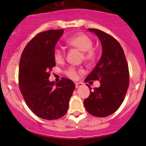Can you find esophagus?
Here are the masks:
<instances>
[{
	"mask_svg": "<svg viewBox=\"0 0 146 146\" xmlns=\"http://www.w3.org/2000/svg\"><path fill=\"white\" fill-rule=\"evenodd\" d=\"M83 85V83L82 82H76V88H78L80 87H82Z\"/></svg>",
	"mask_w": 146,
	"mask_h": 146,
	"instance_id": "obj_1",
	"label": "esophagus"
}]
</instances>
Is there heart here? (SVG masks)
Returning <instances> with one entry per match:
<instances>
[{
	"label": "heart",
	"instance_id": "obj_1",
	"mask_svg": "<svg viewBox=\"0 0 146 146\" xmlns=\"http://www.w3.org/2000/svg\"><path fill=\"white\" fill-rule=\"evenodd\" d=\"M66 43L73 47L78 48L82 51L84 59L88 62H92L96 58V51L92 48L93 41L84 33H77L69 36L66 39ZM53 56L56 62L61 63L64 60L65 51L64 48L60 46L54 47ZM66 76L72 79H77L79 76V72L77 68L73 66H69L65 70Z\"/></svg>",
	"mask_w": 146,
	"mask_h": 146
}]
</instances>
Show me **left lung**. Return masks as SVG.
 <instances>
[{
    "mask_svg": "<svg viewBox=\"0 0 146 146\" xmlns=\"http://www.w3.org/2000/svg\"><path fill=\"white\" fill-rule=\"evenodd\" d=\"M99 37L102 54L85 82L100 80V86L91 88L90 95L84 100L88 113L98 117H105L115 112L123 102L129 85V71L121 46L118 41L98 29H88Z\"/></svg>",
    "mask_w": 146,
    "mask_h": 146,
    "instance_id": "1",
    "label": "left lung"
}]
</instances>
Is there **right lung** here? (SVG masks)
<instances>
[{
	"label": "right lung",
	"mask_w": 146,
	"mask_h": 146,
	"mask_svg": "<svg viewBox=\"0 0 146 146\" xmlns=\"http://www.w3.org/2000/svg\"><path fill=\"white\" fill-rule=\"evenodd\" d=\"M64 29L39 32L26 45L19 65V88L31 111L40 118L54 120L64 116L76 85L62 78L55 85L48 78L56 66L53 51Z\"/></svg>",
	"instance_id": "1"
}]
</instances>
